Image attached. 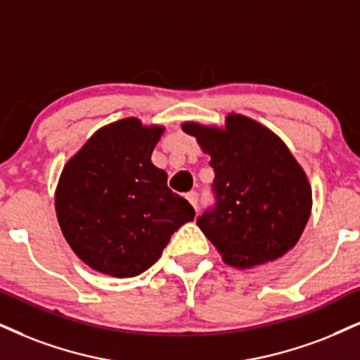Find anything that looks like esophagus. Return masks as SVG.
<instances>
[{"label":"esophagus","instance_id":"obj_1","mask_svg":"<svg viewBox=\"0 0 360 360\" xmlns=\"http://www.w3.org/2000/svg\"><path fill=\"white\" fill-rule=\"evenodd\" d=\"M186 198H188V201L193 204L194 209L199 207V194L195 193V191H191V193L186 194Z\"/></svg>","mask_w":360,"mask_h":360}]
</instances>
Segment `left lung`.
Returning a JSON list of instances; mask_svg holds the SVG:
<instances>
[{"label":"left lung","instance_id":"1","mask_svg":"<svg viewBox=\"0 0 360 360\" xmlns=\"http://www.w3.org/2000/svg\"><path fill=\"white\" fill-rule=\"evenodd\" d=\"M211 156L214 206L198 217L226 264L254 267L284 256L307 224L312 191L306 172L272 131L229 115L226 127L184 122Z\"/></svg>","mask_w":360,"mask_h":360}]
</instances>
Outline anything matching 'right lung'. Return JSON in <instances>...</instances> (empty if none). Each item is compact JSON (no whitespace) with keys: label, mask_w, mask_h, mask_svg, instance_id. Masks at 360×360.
Segmentation results:
<instances>
[{"label":"right lung","mask_w":360,"mask_h":360,"mask_svg":"<svg viewBox=\"0 0 360 360\" xmlns=\"http://www.w3.org/2000/svg\"><path fill=\"white\" fill-rule=\"evenodd\" d=\"M165 127L136 117L96 131L59 177L56 214L81 261L115 277L139 276L195 212L151 162Z\"/></svg>","instance_id":"1"}]
</instances>
